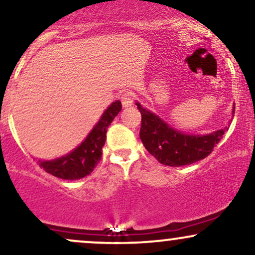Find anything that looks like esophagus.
I'll use <instances>...</instances> for the list:
<instances>
[{
	"label": "esophagus",
	"mask_w": 255,
	"mask_h": 255,
	"mask_svg": "<svg viewBox=\"0 0 255 255\" xmlns=\"http://www.w3.org/2000/svg\"><path fill=\"white\" fill-rule=\"evenodd\" d=\"M133 101H134L133 95L130 93H124L121 95V102L125 108H128V107L133 106Z\"/></svg>",
	"instance_id": "1"
}]
</instances>
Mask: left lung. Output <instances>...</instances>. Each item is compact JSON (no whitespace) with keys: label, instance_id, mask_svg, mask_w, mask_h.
Listing matches in <instances>:
<instances>
[{"label":"left lung","instance_id":"8db88e82","mask_svg":"<svg viewBox=\"0 0 255 255\" xmlns=\"http://www.w3.org/2000/svg\"><path fill=\"white\" fill-rule=\"evenodd\" d=\"M136 106L141 113L140 139L143 146L160 164L167 166L190 165L208 157L228 130L226 127L207 135H189L174 129L140 103L136 102Z\"/></svg>","mask_w":255,"mask_h":255}]
</instances>
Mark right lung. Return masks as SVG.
I'll list each match as a JSON object with an SVG mask.
<instances>
[{
  "mask_svg": "<svg viewBox=\"0 0 255 255\" xmlns=\"http://www.w3.org/2000/svg\"><path fill=\"white\" fill-rule=\"evenodd\" d=\"M121 109V102L115 101L103 113L100 121L77 148L54 160H39V166L52 176L66 180L81 179L89 176L102 157V147L107 139V129Z\"/></svg>",
  "mask_w": 255,
  "mask_h": 255,
  "instance_id": "1",
  "label": "right lung"
}]
</instances>
